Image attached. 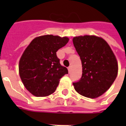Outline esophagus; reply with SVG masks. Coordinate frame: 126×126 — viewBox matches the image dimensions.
I'll list each match as a JSON object with an SVG mask.
<instances>
[{
    "label": "esophagus",
    "instance_id": "34e87169",
    "mask_svg": "<svg viewBox=\"0 0 126 126\" xmlns=\"http://www.w3.org/2000/svg\"><path fill=\"white\" fill-rule=\"evenodd\" d=\"M71 67H68L69 73H70V72H71Z\"/></svg>",
    "mask_w": 126,
    "mask_h": 126
}]
</instances>
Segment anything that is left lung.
<instances>
[{
  "label": "left lung",
  "mask_w": 126,
  "mask_h": 126,
  "mask_svg": "<svg viewBox=\"0 0 126 126\" xmlns=\"http://www.w3.org/2000/svg\"><path fill=\"white\" fill-rule=\"evenodd\" d=\"M73 43L82 65V76L73 84L77 93L85 97L100 96L115 81L118 73L116 57L108 43L94 35L75 36Z\"/></svg>",
  "instance_id": "left-lung-1"
}]
</instances>
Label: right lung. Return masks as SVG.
Here are the masks:
<instances>
[{
  "instance_id": "obj_1",
  "label": "right lung",
  "mask_w": 126,
  "mask_h": 126,
  "mask_svg": "<svg viewBox=\"0 0 126 126\" xmlns=\"http://www.w3.org/2000/svg\"><path fill=\"white\" fill-rule=\"evenodd\" d=\"M69 39L44 35L32 40L21 57L19 73L24 86L35 96H47L55 92L60 79L68 74L56 52Z\"/></svg>"
}]
</instances>
